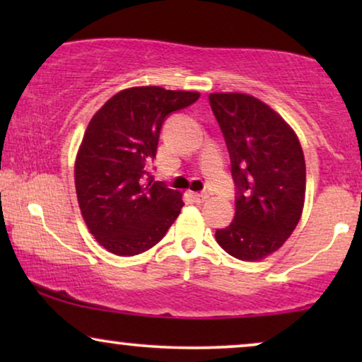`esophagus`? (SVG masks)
<instances>
[{
    "label": "esophagus",
    "instance_id": "esophagus-1",
    "mask_svg": "<svg viewBox=\"0 0 362 362\" xmlns=\"http://www.w3.org/2000/svg\"><path fill=\"white\" fill-rule=\"evenodd\" d=\"M192 197H194L196 202H204L206 199H209V194L207 192H194Z\"/></svg>",
    "mask_w": 362,
    "mask_h": 362
}]
</instances>
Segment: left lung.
Here are the masks:
<instances>
[{
    "label": "left lung",
    "instance_id": "obj_1",
    "mask_svg": "<svg viewBox=\"0 0 362 362\" xmlns=\"http://www.w3.org/2000/svg\"><path fill=\"white\" fill-rule=\"evenodd\" d=\"M235 185V216L216 240L239 260L279 250L298 224L306 168L301 145L284 118L245 93H211Z\"/></svg>",
    "mask_w": 362,
    "mask_h": 362
}]
</instances>
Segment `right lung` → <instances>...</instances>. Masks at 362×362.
I'll list each match as a JSON object with an SVG mask.
<instances>
[{
	"label": "right lung",
	"mask_w": 362,
	"mask_h": 362,
	"mask_svg": "<svg viewBox=\"0 0 362 362\" xmlns=\"http://www.w3.org/2000/svg\"><path fill=\"white\" fill-rule=\"evenodd\" d=\"M197 92L133 87L113 95L88 123L76 160L83 221L112 254L132 257L156 245L180 216L181 192L155 181L163 123Z\"/></svg>",
	"instance_id": "right-lung-1"
}]
</instances>
